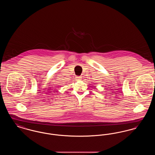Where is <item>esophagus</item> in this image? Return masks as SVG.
I'll return each mask as SVG.
<instances>
[{"instance_id":"34e87169","label":"esophagus","mask_w":155,"mask_h":155,"mask_svg":"<svg viewBox=\"0 0 155 155\" xmlns=\"http://www.w3.org/2000/svg\"><path fill=\"white\" fill-rule=\"evenodd\" d=\"M76 78H77V80H81L82 77H81V76H77V77H76Z\"/></svg>"}]
</instances>
